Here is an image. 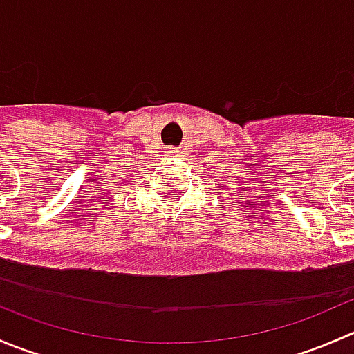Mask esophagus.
<instances>
[{
	"label": "esophagus",
	"instance_id": "obj_1",
	"mask_svg": "<svg viewBox=\"0 0 354 354\" xmlns=\"http://www.w3.org/2000/svg\"><path fill=\"white\" fill-rule=\"evenodd\" d=\"M167 154H169L171 157H173L174 154H176V151H174V149H169V151H167Z\"/></svg>",
	"mask_w": 354,
	"mask_h": 354
}]
</instances>
